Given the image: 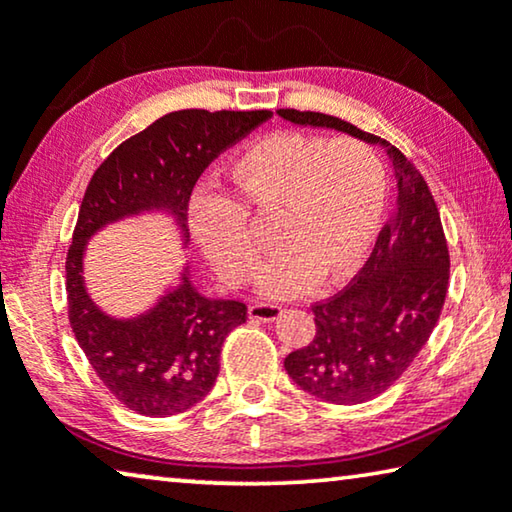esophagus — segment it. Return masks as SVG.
I'll list each match as a JSON object with an SVG mask.
<instances>
[{
  "label": "esophagus",
  "mask_w": 512,
  "mask_h": 512,
  "mask_svg": "<svg viewBox=\"0 0 512 512\" xmlns=\"http://www.w3.org/2000/svg\"><path fill=\"white\" fill-rule=\"evenodd\" d=\"M280 314H282V307L273 303H253L248 310V316L255 321H275Z\"/></svg>",
  "instance_id": "1"
}]
</instances>
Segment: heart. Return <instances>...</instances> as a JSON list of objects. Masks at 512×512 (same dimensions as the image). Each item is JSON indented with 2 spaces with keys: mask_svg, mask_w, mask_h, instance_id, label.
<instances>
[{
  "mask_svg": "<svg viewBox=\"0 0 512 512\" xmlns=\"http://www.w3.org/2000/svg\"><path fill=\"white\" fill-rule=\"evenodd\" d=\"M234 200L198 196L189 225L200 253L225 285L253 280L257 246L248 216H273L275 255L259 271L266 298H294L337 285L367 262L385 214L387 180L380 159L351 139L300 132L264 136L227 166Z\"/></svg>",
  "mask_w": 512,
  "mask_h": 512,
  "instance_id": "obj_1",
  "label": "heart"
}]
</instances>
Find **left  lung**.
Returning a JSON list of instances; mask_svg holds the SVG:
<instances>
[{"label":"left lung","instance_id":"1","mask_svg":"<svg viewBox=\"0 0 512 512\" xmlns=\"http://www.w3.org/2000/svg\"><path fill=\"white\" fill-rule=\"evenodd\" d=\"M278 116L380 145L392 161L394 218L378 234L353 285L312 305V342L285 358L289 378L316 399L337 405L371 401L401 378L440 319L449 287L440 212L424 177L392 143L326 113L280 109Z\"/></svg>","mask_w":512,"mask_h":512}]
</instances>
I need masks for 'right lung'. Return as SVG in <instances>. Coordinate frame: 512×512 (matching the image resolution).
I'll use <instances>...</instances> for the list:
<instances>
[{
  "label": "right lung",
  "instance_id": "right-lung-1",
  "mask_svg": "<svg viewBox=\"0 0 512 512\" xmlns=\"http://www.w3.org/2000/svg\"><path fill=\"white\" fill-rule=\"evenodd\" d=\"M271 111L184 109L120 143L88 182L66 259L68 314L75 339L116 399L145 417H170L212 392L227 332L246 321L239 300L207 298L182 266L150 310L111 316L86 289V243L104 227L143 214H168L189 246L186 209L198 177Z\"/></svg>",
  "mask_w": 512,
  "mask_h": 512
}]
</instances>
